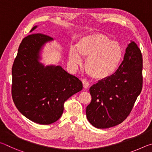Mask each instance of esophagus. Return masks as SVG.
<instances>
[{
	"instance_id": "1",
	"label": "esophagus",
	"mask_w": 152,
	"mask_h": 152,
	"mask_svg": "<svg viewBox=\"0 0 152 152\" xmlns=\"http://www.w3.org/2000/svg\"><path fill=\"white\" fill-rule=\"evenodd\" d=\"M82 84H83V87L84 88H87L89 86V83L86 80V79H82Z\"/></svg>"
}]
</instances>
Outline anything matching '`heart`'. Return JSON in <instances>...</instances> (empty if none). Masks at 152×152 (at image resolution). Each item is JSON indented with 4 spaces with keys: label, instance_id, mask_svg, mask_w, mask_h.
I'll list each match as a JSON object with an SVG mask.
<instances>
[{
    "label": "heart",
    "instance_id": "heart-1",
    "mask_svg": "<svg viewBox=\"0 0 152 152\" xmlns=\"http://www.w3.org/2000/svg\"><path fill=\"white\" fill-rule=\"evenodd\" d=\"M82 57L86 58L85 70L92 78L104 80L117 70L121 62L123 50L119 43L113 42L102 33L84 36L76 43V49L70 48L69 60L74 65L81 63Z\"/></svg>",
    "mask_w": 152,
    "mask_h": 152
}]
</instances>
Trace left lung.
<instances>
[{
  "instance_id": "obj_1",
  "label": "left lung",
  "mask_w": 152,
  "mask_h": 152,
  "mask_svg": "<svg viewBox=\"0 0 152 152\" xmlns=\"http://www.w3.org/2000/svg\"><path fill=\"white\" fill-rule=\"evenodd\" d=\"M143 60L135 42L128 45L116 72L90 88L92 101L86 107L88 121L99 129L120 124L132 112L143 87Z\"/></svg>"
}]
</instances>
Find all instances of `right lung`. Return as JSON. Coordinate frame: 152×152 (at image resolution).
Instances as JSON below:
<instances>
[{
  "label": "right lung",
  "mask_w": 152,
  "mask_h": 152,
  "mask_svg": "<svg viewBox=\"0 0 152 152\" xmlns=\"http://www.w3.org/2000/svg\"><path fill=\"white\" fill-rule=\"evenodd\" d=\"M51 39L42 33L27 35L20 43L12 68L15 106L25 117L41 125L58 121L65 101L82 89V82L61 66L44 67L38 61L41 48Z\"/></svg>",
  "instance_id": "obj_1"
}]
</instances>
